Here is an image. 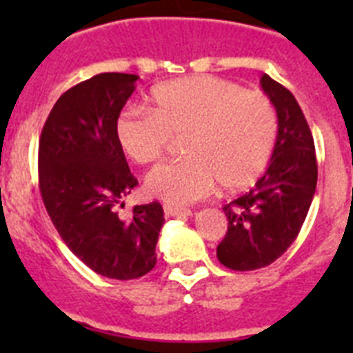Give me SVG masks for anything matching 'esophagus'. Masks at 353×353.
<instances>
[{
  "label": "esophagus",
  "mask_w": 353,
  "mask_h": 353,
  "mask_svg": "<svg viewBox=\"0 0 353 353\" xmlns=\"http://www.w3.org/2000/svg\"><path fill=\"white\" fill-rule=\"evenodd\" d=\"M164 214L166 217H187L191 215V208H183V207H173V205H164Z\"/></svg>",
  "instance_id": "obj_1"
}]
</instances>
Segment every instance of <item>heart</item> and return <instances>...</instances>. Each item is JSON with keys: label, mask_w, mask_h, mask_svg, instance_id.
<instances>
[{"label": "heart", "mask_w": 353, "mask_h": 353, "mask_svg": "<svg viewBox=\"0 0 353 353\" xmlns=\"http://www.w3.org/2000/svg\"><path fill=\"white\" fill-rule=\"evenodd\" d=\"M182 136L180 161L146 176V191L173 205L198 201L215 182L224 191L252 185L269 166L277 139V113L269 97L212 76L159 84L150 111L125 109L114 123L123 154L138 164L162 157L170 136Z\"/></svg>", "instance_id": "heart-1"}]
</instances>
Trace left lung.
I'll use <instances>...</instances> for the list:
<instances>
[{
  "mask_svg": "<svg viewBox=\"0 0 353 353\" xmlns=\"http://www.w3.org/2000/svg\"><path fill=\"white\" fill-rule=\"evenodd\" d=\"M261 88L277 113V139L265 174L244 196L224 205L228 232L217 258L232 270H256L285 254L310 212L318 180L314 141L290 90L263 74Z\"/></svg>",
  "mask_w": 353,
  "mask_h": 353,
  "instance_id": "8db88e82",
  "label": "left lung"
}]
</instances>
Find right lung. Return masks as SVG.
Segmentation results:
<instances>
[{"instance_id":"1","label":"right lung","mask_w":353,"mask_h":353,"mask_svg":"<svg viewBox=\"0 0 353 353\" xmlns=\"http://www.w3.org/2000/svg\"><path fill=\"white\" fill-rule=\"evenodd\" d=\"M136 74L104 72L56 101L39 141V185L60 236L86 267L111 279H136L157 263L161 203L117 208L138 180L114 136L118 114L136 90Z\"/></svg>"}]
</instances>
